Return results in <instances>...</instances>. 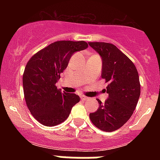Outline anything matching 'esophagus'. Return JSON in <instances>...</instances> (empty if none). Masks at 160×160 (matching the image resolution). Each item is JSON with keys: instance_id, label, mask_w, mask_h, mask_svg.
<instances>
[{"instance_id": "34e87169", "label": "esophagus", "mask_w": 160, "mask_h": 160, "mask_svg": "<svg viewBox=\"0 0 160 160\" xmlns=\"http://www.w3.org/2000/svg\"><path fill=\"white\" fill-rule=\"evenodd\" d=\"M81 99L84 100V101H88V100H89V99H90V98L87 97V96L82 95V96H81Z\"/></svg>"}]
</instances>
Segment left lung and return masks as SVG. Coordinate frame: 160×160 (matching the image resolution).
<instances>
[{"instance_id": "1", "label": "left lung", "mask_w": 160, "mask_h": 160, "mask_svg": "<svg viewBox=\"0 0 160 160\" xmlns=\"http://www.w3.org/2000/svg\"><path fill=\"white\" fill-rule=\"evenodd\" d=\"M102 61V78L108 82V98L99 99V107L90 113V118L96 128L111 132L118 130L132 115L140 96V83L134 63L116 46L107 42H89Z\"/></svg>"}]
</instances>
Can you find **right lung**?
<instances>
[{"mask_svg":"<svg viewBox=\"0 0 160 160\" xmlns=\"http://www.w3.org/2000/svg\"><path fill=\"white\" fill-rule=\"evenodd\" d=\"M87 47L84 41H58L35 53L27 62L23 74L25 99L32 116L42 125L53 127L64 122L80 101L77 94L58 90L56 83L72 55Z\"/></svg>","mask_w":160,"mask_h":160,"instance_id":"right-lung-1","label":"right lung"}]
</instances>
